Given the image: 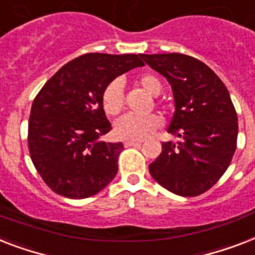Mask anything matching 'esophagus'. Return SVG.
Returning <instances> with one entry per match:
<instances>
[{
    "label": "esophagus",
    "instance_id": "esophagus-1",
    "mask_svg": "<svg viewBox=\"0 0 255 255\" xmlns=\"http://www.w3.org/2000/svg\"><path fill=\"white\" fill-rule=\"evenodd\" d=\"M141 141H134V140H128V141H124V146H134V145H140Z\"/></svg>",
    "mask_w": 255,
    "mask_h": 255
}]
</instances>
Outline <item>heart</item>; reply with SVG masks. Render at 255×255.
Returning a JSON list of instances; mask_svg holds the SVG:
<instances>
[{
    "label": "heart",
    "mask_w": 255,
    "mask_h": 255,
    "mask_svg": "<svg viewBox=\"0 0 255 255\" xmlns=\"http://www.w3.org/2000/svg\"><path fill=\"white\" fill-rule=\"evenodd\" d=\"M136 84L145 90L150 95H158L161 92V82L160 80L153 76V74L144 73L136 77ZM102 109L103 111L110 115H118L123 109L124 99H123V88L122 82L119 80L111 81L107 85L102 93ZM162 121L160 117H157L154 114L152 115H145V117H137L127 114L122 117L115 124V133L118 137L122 140H142L146 136L156 131L160 127Z\"/></svg>",
    "instance_id": "1"
}]
</instances>
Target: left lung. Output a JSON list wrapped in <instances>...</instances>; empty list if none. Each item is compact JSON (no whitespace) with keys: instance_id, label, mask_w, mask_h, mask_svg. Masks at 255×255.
Listing matches in <instances>:
<instances>
[{"instance_id":"obj_1","label":"left lung","mask_w":255,"mask_h":255,"mask_svg":"<svg viewBox=\"0 0 255 255\" xmlns=\"http://www.w3.org/2000/svg\"><path fill=\"white\" fill-rule=\"evenodd\" d=\"M140 56L170 84L175 111L167 132L181 137L177 144L162 142V152L149 165L150 175L173 194L200 195L224 174L237 146L239 123L228 89L191 56Z\"/></svg>"}]
</instances>
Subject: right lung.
Instances as JSON below:
<instances>
[{
  "label": "right lung",
  "mask_w": 255,
  "mask_h": 255,
  "mask_svg": "<svg viewBox=\"0 0 255 255\" xmlns=\"http://www.w3.org/2000/svg\"><path fill=\"white\" fill-rule=\"evenodd\" d=\"M140 57L86 53L60 68L35 97L27 137L30 156L56 194L85 199L115 178L123 144L98 140L111 129L101 98L118 76L144 65Z\"/></svg>",
  "instance_id": "add662e5"
}]
</instances>
